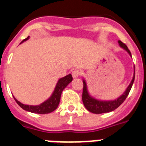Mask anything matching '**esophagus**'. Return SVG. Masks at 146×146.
Instances as JSON below:
<instances>
[{
	"instance_id": "obj_1",
	"label": "esophagus",
	"mask_w": 146,
	"mask_h": 146,
	"mask_svg": "<svg viewBox=\"0 0 146 146\" xmlns=\"http://www.w3.org/2000/svg\"><path fill=\"white\" fill-rule=\"evenodd\" d=\"M80 74L81 72L80 70H73V72H72V76H73V78H76L78 76H80Z\"/></svg>"
}]
</instances>
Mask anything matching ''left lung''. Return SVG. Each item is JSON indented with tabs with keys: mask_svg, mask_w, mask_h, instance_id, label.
I'll return each mask as SVG.
<instances>
[{
	"mask_svg": "<svg viewBox=\"0 0 146 146\" xmlns=\"http://www.w3.org/2000/svg\"><path fill=\"white\" fill-rule=\"evenodd\" d=\"M119 43L121 47L125 49V50L127 51L128 53L131 55V52L128 49L127 46L125 43H122V41L119 40ZM134 80H135V72H134V76L132 78V81L130 83L129 86H128L126 90L123 94H122L120 97H119L117 100H113V101H100V100H95L94 98H92L89 95V93L87 91V87H86V83L85 80L83 81V96H82V100H83V103L86 108L88 111H90L91 113H95V114H100V113H109L111 111L115 110L117 109L121 104H122L125 99L127 98L131 88L132 86V84L134 83Z\"/></svg>",
	"mask_w": 146,
	"mask_h": 146,
	"instance_id": "8db88e82",
	"label": "left lung"
}]
</instances>
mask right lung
<instances>
[{
	"mask_svg": "<svg viewBox=\"0 0 146 146\" xmlns=\"http://www.w3.org/2000/svg\"><path fill=\"white\" fill-rule=\"evenodd\" d=\"M29 38L27 36L26 39H24V40L21 43H23L24 41L27 40ZM73 80V77L71 74L66 76L60 79L58 83L56 86L54 92L50 96V98L45 101L44 103H41L40 105L39 106H29V105H24L20 103L19 101L14 98V100L17 102V103L21 106L22 109H24L26 111L31 112L33 113H38V114H47V113H52L53 111L58 107L59 103H60V100L61 93L63 90L66 88V86L68 85L69 83H70L71 81Z\"/></svg>",
	"mask_w": 146,
	"mask_h": 146,
	"instance_id": "add662e5",
	"label": "right lung"
}]
</instances>
